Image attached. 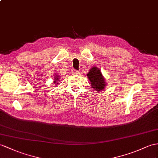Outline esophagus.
I'll return each mask as SVG.
<instances>
[{
  "label": "esophagus",
  "instance_id": "obj_1",
  "mask_svg": "<svg viewBox=\"0 0 158 158\" xmlns=\"http://www.w3.org/2000/svg\"><path fill=\"white\" fill-rule=\"evenodd\" d=\"M72 74H80V72L76 70H73L72 71Z\"/></svg>",
  "mask_w": 158,
  "mask_h": 158
}]
</instances>
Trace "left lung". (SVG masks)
Segmentation results:
<instances>
[{
	"label": "left lung",
	"mask_w": 158,
	"mask_h": 158,
	"mask_svg": "<svg viewBox=\"0 0 158 158\" xmlns=\"http://www.w3.org/2000/svg\"><path fill=\"white\" fill-rule=\"evenodd\" d=\"M87 76L90 80L92 87L96 91H102L106 86L105 79L102 74L101 70L97 67L92 68L88 72Z\"/></svg>",
	"instance_id": "obj_1"
}]
</instances>
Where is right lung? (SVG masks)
<instances>
[{
    "instance_id": "add662e5",
    "label": "right lung",
    "mask_w": 158,
    "mask_h": 158,
    "mask_svg": "<svg viewBox=\"0 0 158 158\" xmlns=\"http://www.w3.org/2000/svg\"><path fill=\"white\" fill-rule=\"evenodd\" d=\"M59 78H60V77H59V76H56V78H55V80H54V82H54V83H56V84L57 85V82H58L59 81H58V80H59Z\"/></svg>"
}]
</instances>
